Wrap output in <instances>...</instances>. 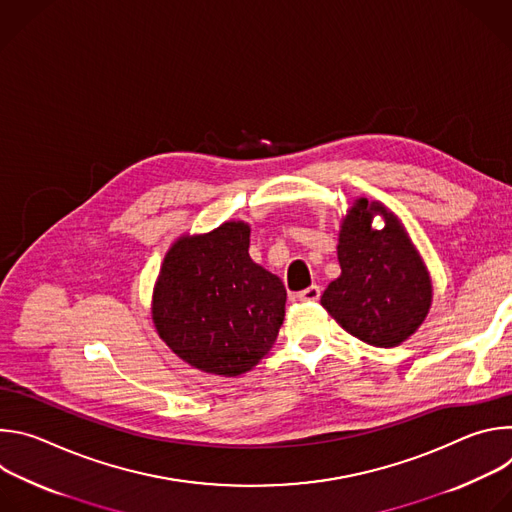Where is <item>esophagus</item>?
Segmentation results:
<instances>
[{
    "label": "esophagus",
    "mask_w": 512,
    "mask_h": 512,
    "mask_svg": "<svg viewBox=\"0 0 512 512\" xmlns=\"http://www.w3.org/2000/svg\"><path fill=\"white\" fill-rule=\"evenodd\" d=\"M320 296H322L320 285H310V287H306V289L300 291L298 300H300V302H316V300H320Z\"/></svg>",
    "instance_id": "obj_1"
}]
</instances>
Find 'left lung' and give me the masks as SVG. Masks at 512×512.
I'll list each match as a JSON object with an SVG mask.
<instances>
[{
    "mask_svg": "<svg viewBox=\"0 0 512 512\" xmlns=\"http://www.w3.org/2000/svg\"><path fill=\"white\" fill-rule=\"evenodd\" d=\"M381 213L386 227H370ZM340 277L322 294L328 314L358 340L391 348L407 340L431 306L429 273L399 218L381 202L358 198L342 218Z\"/></svg>",
    "mask_w": 512,
    "mask_h": 512,
    "instance_id": "1",
    "label": "left lung"
}]
</instances>
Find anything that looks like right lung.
<instances>
[{"instance_id": "1", "label": "right lung", "mask_w": 512, "mask_h": 512, "mask_svg": "<svg viewBox=\"0 0 512 512\" xmlns=\"http://www.w3.org/2000/svg\"><path fill=\"white\" fill-rule=\"evenodd\" d=\"M251 229L229 221L180 237L164 257L152 318L190 367L237 377L269 352L285 316L281 279L249 257Z\"/></svg>"}]
</instances>
